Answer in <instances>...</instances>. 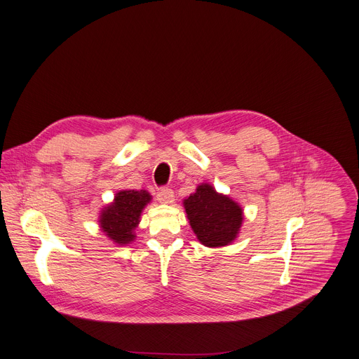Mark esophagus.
<instances>
[{
    "label": "esophagus",
    "mask_w": 359,
    "mask_h": 359,
    "mask_svg": "<svg viewBox=\"0 0 359 359\" xmlns=\"http://www.w3.org/2000/svg\"><path fill=\"white\" fill-rule=\"evenodd\" d=\"M158 201L163 203V204H172L174 203V191L168 187H161L158 194H156Z\"/></svg>",
    "instance_id": "esophagus-1"
}]
</instances>
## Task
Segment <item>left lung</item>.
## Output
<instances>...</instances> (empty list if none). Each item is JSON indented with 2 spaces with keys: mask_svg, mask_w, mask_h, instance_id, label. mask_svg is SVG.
<instances>
[{
  "mask_svg": "<svg viewBox=\"0 0 359 359\" xmlns=\"http://www.w3.org/2000/svg\"><path fill=\"white\" fill-rule=\"evenodd\" d=\"M184 207L189 224L198 240L207 247H222L231 243L243 222V211L237 203L203 184L191 194Z\"/></svg>",
  "mask_w": 359,
  "mask_h": 359,
  "instance_id": "8db88e82",
  "label": "left lung"
}]
</instances>
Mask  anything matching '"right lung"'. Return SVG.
<instances>
[{
    "instance_id": "right-lung-1",
    "label": "right lung",
    "mask_w": 359,
    "mask_h": 359,
    "mask_svg": "<svg viewBox=\"0 0 359 359\" xmlns=\"http://www.w3.org/2000/svg\"><path fill=\"white\" fill-rule=\"evenodd\" d=\"M151 201L147 191H121L115 201L106 207L100 215V227L110 240L128 244L135 238L133 230L140 223L142 208Z\"/></svg>"
}]
</instances>
